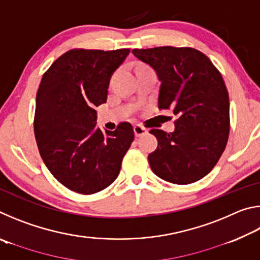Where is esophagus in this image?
<instances>
[{"instance_id":"1","label":"esophagus","mask_w":260,"mask_h":260,"mask_svg":"<svg viewBox=\"0 0 260 260\" xmlns=\"http://www.w3.org/2000/svg\"><path fill=\"white\" fill-rule=\"evenodd\" d=\"M149 132V129H147L146 127H143L142 125H135L134 126V133H135V136H142L144 134H147Z\"/></svg>"}]
</instances>
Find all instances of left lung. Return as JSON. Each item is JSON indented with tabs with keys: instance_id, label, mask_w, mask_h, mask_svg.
Here are the masks:
<instances>
[{
	"instance_id": "left-lung-1",
	"label": "left lung",
	"mask_w": 260,
	"mask_h": 260,
	"mask_svg": "<svg viewBox=\"0 0 260 260\" xmlns=\"http://www.w3.org/2000/svg\"><path fill=\"white\" fill-rule=\"evenodd\" d=\"M160 81L158 109L173 110L175 129H151L157 149L148 156L157 177L177 184L204 178L225 150L230 134V98L221 74L192 48L133 49Z\"/></svg>"
}]
</instances>
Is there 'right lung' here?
I'll return each instance as SVG.
<instances>
[{"label":"right lung","instance_id":"obj_1","mask_svg":"<svg viewBox=\"0 0 260 260\" xmlns=\"http://www.w3.org/2000/svg\"><path fill=\"white\" fill-rule=\"evenodd\" d=\"M129 49L70 50L43 74L37 93L34 134L43 161L58 181L83 195L117 179L134 140L129 122L116 131L96 126L95 107L107 102L113 72Z\"/></svg>","mask_w":260,"mask_h":260}]
</instances>
